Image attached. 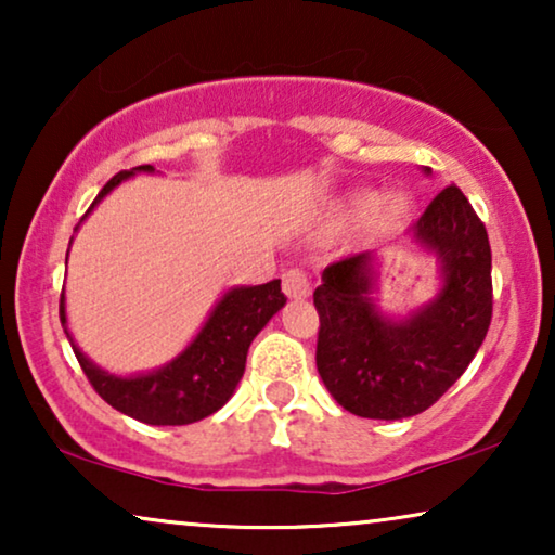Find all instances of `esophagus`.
Returning a JSON list of instances; mask_svg holds the SVG:
<instances>
[{"instance_id":"1","label":"esophagus","mask_w":555,"mask_h":555,"mask_svg":"<svg viewBox=\"0 0 555 555\" xmlns=\"http://www.w3.org/2000/svg\"><path fill=\"white\" fill-rule=\"evenodd\" d=\"M283 293L293 300H302L310 295V280L302 270H287L283 275Z\"/></svg>"}]
</instances>
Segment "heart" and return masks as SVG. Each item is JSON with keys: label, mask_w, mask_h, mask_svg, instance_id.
Instances as JSON below:
<instances>
[{"label": "heart", "mask_w": 555, "mask_h": 555, "mask_svg": "<svg viewBox=\"0 0 555 555\" xmlns=\"http://www.w3.org/2000/svg\"><path fill=\"white\" fill-rule=\"evenodd\" d=\"M376 204H378V196H376V194H363V196H359V199H356V207H359L361 211L374 209ZM399 209H401V204H399L397 199H393V202H391V211H393V215H397Z\"/></svg>", "instance_id": "heart-1"}]
</instances>
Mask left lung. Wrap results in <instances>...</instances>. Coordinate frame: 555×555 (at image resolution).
Instances as JSON below:
<instances>
[{
    "mask_svg": "<svg viewBox=\"0 0 555 555\" xmlns=\"http://www.w3.org/2000/svg\"><path fill=\"white\" fill-rule=\"evenodd\" d=\"M409 237L439 262V291L424 306L406 315L376 308L374 253L328 264L313 293L318 374L346 412L366 420H406L429 409L465 374L490 328V242L467 196L442 189Z\"/></svg>",
    "mask_w": 555,
    "mask_h": 555,
    "instance_id": "obj_1",
    "label": "left lung"
}]
</instances>
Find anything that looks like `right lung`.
I'll list each match as a JSON object with an SVG mask.
<instances>
[{
    "mask_svg": "<svg viewBox=\"0 0 555 555\" xmlns=\"http://www.w3.org/2000/svg\"><path fill=\"white\" fill-rule=\"evenodd\" d=\"M141 171L154 173L156 169L146 164L116 173L90 204L86 217L120 181ZM78 227H75V232H78ZM285 300L287 298L280 291V280H270L264 285L230 287L211 308L209 318L204 321L199 333L189 340L184 351L166 361L164 366L126 376L101 369L80 351L73 333L67 331L65 293L60 298V321H63L65 336L70 340L75 359L86 371L88 382L113 409L143 424L179 427V424H192L215 414L232 399L242 374H245L249 344L270 323V318L285 306Z\"/></svg>",
    "mask_w": 555,
    "mask_h": 555,
    "instance_id": "right-lung-1",
    "label": "right lung"
}]
</instances>
